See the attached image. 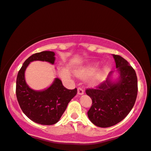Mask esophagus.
Returning <instances> with one entry per match:
<instances>
[{"mask_svg": "<svg viewBox=\"0 0 151 151\" xmlns=\"http://www.w3.org/2000/svg\"><path fill=\"white\" fill-rule=\"evenodd\" d=\"M78 94L80 95H82L84 94V90L82 88H78Z\"/></svg>", "mask_w": 151, "mask_h": 151, "instance_id": "obj_1", "label": "esophagus"}]
</instances>
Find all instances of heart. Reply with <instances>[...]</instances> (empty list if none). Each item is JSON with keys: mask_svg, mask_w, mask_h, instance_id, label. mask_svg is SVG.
Returning <instances> with one entry per match:
<instances>
[{"mask_svg": "<svg viewBox=\"0 0 151 151\" xmlns=\"http://www.w3.org/2000/svg\"><path fill=\"white\" fill-rule=\"evenodd\" d=\"M98 67H99V64H98V63H95V64L92 65L91 66L86 67V68L78 69V70H77L75 72V75L77 76V77L82 78V79L88 78V76L92 75L94 72L97 70ZM106 72H107L106 69H104V71H103L101 73L97 74L95 77H94L93 79L91 80V84H97V83H99V82H101L103 78V76H104V74L106 73Z\"/></svg>", "mask_w": 151, "mask_h": 151, "instance_id": "1", "label": "heart"}]
</instances>
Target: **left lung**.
Returning a JSON list of instances; mask_svg holds the SVG:
<instances>
[{"instance_id": "8db88e82", "label": "left lung", "mask_w": 151, "mask_h": 151, "mask_svg": "<svg viewBox=\"0 0 151 151\" xmlns=\"http://www.w3.org/2000/svg\"><path fill=\"white\" fill-rule=\"evenodd\" d=\"M119 76L112 80L111 71L106 80L96 89H86L91 98L92 106L88 117L95 125L109 127L125 118L134 107L137 94V79L135 71L127 61L113 54Z\"/></svg>"}]
</instances>
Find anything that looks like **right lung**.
<instances>
[{"label":"right lung","instance_id":"add662e5","mask_svg":"<svg viewBox=\"0 0 151 151\" xmlns=\"http://www.w3.org/2000/svg\"><path fill=\"white\" fill-rule=\"evenodd\" d=\"M40 60L54 65L55 53L43 51L28 58L17 73L16 97L24 114L35 123L51 125L59 121L67 105L77 94V88L69 90L59 78H55L48 88L35 91L30 88L25 80V71L32 61Z\"/></svg>","mask_w":151,"mask_h":151}]
</instances>
